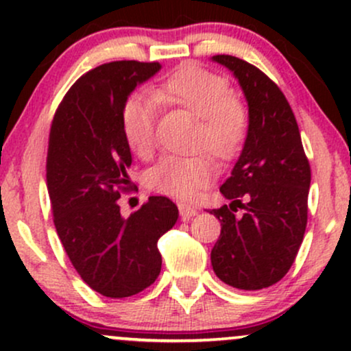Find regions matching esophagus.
Returning <instances> with one entry per match:
<instances>
[{
	"label": "esophagus",
	"instance_id": "obj_1",
	"mask_svg": "<svg viewBox=\"0 0 351 351\" xmlns=\"http://www.w3.org/2000/svg\"><path fill=\"white\" fill-rule=\"evenodd\" d=\"M178 209H180L181 219H183V221L193 219V217L198 215V209L189 206V204H186V203H180L178 204Z\"/></svg>",
	"mask_w": 351,
	"mask_h": 351
}]
</instances>
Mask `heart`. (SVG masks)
<instances>
[{"label": "heart", "instance_id": "b5f03b06", "mask_svg": "<svg viewBox=\"0 0 351 351\" xmlns=\"http://www.w3.org/2000/svg\"><path fill=\"white\" fill-rule=\"evenodd\" d=\"M150 99L130 97L122 108V130L128 147L140 158H150L155 148V104L175 106L198 117L196 150L216 158H231L247 134L244 104L229 94L226 79L184 64L148 92ZM216 170L206 155L165 156L145 175L152 191L178 199H191L211 184Z\"/></svg>", "mask_w": 351, "mask_h": 351}]
</instances>
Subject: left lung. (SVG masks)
<instances>
[{
    "mask_svg": "<svg viewBox=\"0 0 351 351\" xmlns=\"http://www.w3.org/2000/svg\"><path fill=\"white\" fill-rule=\"evenodd\" d=\"M213 60L232 72L249 108L243 152L219 188L231 204L211 211L221 223L211 251L213 271L231 287L259 291L289 272L304 241L310 165L280 88L234 56H213ZM237 207L245 209L243 217L235 216Z\"/></svg>",
    "mask_w": 351,
    "mask_h": 351,
    "instance_id": "left-lung-1",
    "label": "left lung"
}]
</instances>
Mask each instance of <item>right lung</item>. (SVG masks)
<instances>
[{
  "instance_id": "1",
  "label": "right lung",
  "mask_w": 351,
  "mask_h": 351,
  "mask_svg": "<svg viewBox=\"0 0 351 351\" xmlns=\"http://www.w3.org/2000/svg\"><path fill=\"white\" fill-rule=\"evenodd\" d=\"M158 62L117 60L84 74L56 110L46 184L54 226L72 265L90 289L123 299L150 287L162 271L158 239L178 219L165 196H150L123 217L120 193L132 188V153L122 108Z\"/></svg>"
}]
</instances>
